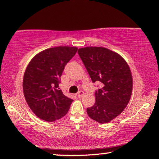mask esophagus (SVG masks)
<instances>
[{"instance_id":"34e87169","label":"esophagus","mask_w":159,"mask_h":159,"mask_svg":"<svg viewBox=\"0 0 159 159\" xmlns=\"http://www.w3.org/2000/svg\"><path fill=\"white\" fill-rule=\"evenodd\" d=\"M83 95H84V92H83V91H82V90L79 91V92L77 93V96L79 97V98H82Z\"/></svg>"}]
</instances>
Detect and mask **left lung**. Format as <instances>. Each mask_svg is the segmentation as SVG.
Wrapping results in <instances>:
<instances>
[{
    "label": "left lung",
    "mask_w": 159,
    "mask_h": 159,
    "mask_svg": "<svg viewBox=\"0 0 159 159\" xmlns=\"http://www.w3.org/2000/svg\"><path fill=\"white\" fill-rule=\"evenodd\" d=\"M78 53L93 83H101L95 91V103L87 108L89 117L107 123L118 116L130 101L133 78L128 64L121 56L107 48L86 47Z\"/></svg>",
    "instance_id": "8db88e82"
}]
</instances>
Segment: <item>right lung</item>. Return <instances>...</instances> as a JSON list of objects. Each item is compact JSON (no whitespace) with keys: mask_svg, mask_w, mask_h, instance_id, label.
Wrapping results in <instances>:
<instances>
[{"mask_svg":"<svg viewBox=\"0 0 159 159\" xmlns=\"http://www.w3.org/2000/svg\"><path fill=\"white\" fill-rule=\"evenodd\" d=\"M77 48L60 46L36 55L26 67L23 79L24 95L35 115L52 122L65 116L73 99L60 90V76Z\"/></svg>","mask_w":159,"mask_h":159,"instance_id":"obj_1","label":"right lung"}]
</instances>
